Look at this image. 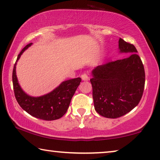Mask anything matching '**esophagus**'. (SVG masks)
I'll return each instance as SVG.
<instances>
[{"instance_id": "obj_1", "label": "esophagus", "mask_w": 160, "mask_h": 160, "mask_svg": "<svg viewBox=\"0 0 160 160\" xmlns=\"http://www.w3.org/2000/svg\"><path fill=\"white\" fill-rule=\"evenodd\" d=\"M81 77H82V80H83V81H88V74L87 73H83V74H82V76H81Z\"/></svg>"}]
</instances>
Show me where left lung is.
<instances>
[{"label":"left lung","mask_w":160,"mask_h":160,"mask_svg":"<svg viewBox=\"0 0 160 160\" xmlns=\"http://www.w3.org/2000/svg\"><path fill=\"white\" fill-rule=\"evenodd\" d=\"M120 53L129 57L98 66L92 72L94 109L101 116L115 119L137 107L142 99L145 73L133 44L119 38Z\"/></svg>","instance_id":"obj_1"}]
</instances>
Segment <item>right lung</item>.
<instances>
[{"instance_id": "1", "label": "right lung", "mask_w": 160, "mask_h": 160, "mask_svg": "<svg viewBox=\"0 0 160 160\" xmlns=\"http://www.w3.org/2000/svg\"><path fill=\"white\" fill-rule=\"evenodd\" d=\"M31 44H28L22 49L14 64L12 78L15 97L20 107L31 116L46 121L58 119L67 112L71 100L82 82V78L78 77L64 81L52 92L41 97H33L26 94L18 83L16 66L22 53Z\"/></svg>"}]
</instances>
